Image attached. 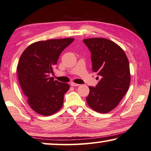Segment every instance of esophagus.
I'll return each mask as SVG.
<instances>
[{
  "instance_id": "1",
  "label": "esophagus",
  "mask_w": 151,
  "mask_h": 151,
  "mask_svg": "<svg viewBox=\"0 0 151 151\" xmlns=\"http://www.w3.org/2000/svg\"><path fill=\"white\" fill-rule=\"evenodd\" d=\"M71 86H80V84H78V83H74V82H71Z\"/></svg>"
}]
</instances>
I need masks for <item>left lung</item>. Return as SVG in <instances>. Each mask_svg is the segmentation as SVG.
Wrapping results in <instances>:
<instances>
[{"label":"left lung","mask_w":151,"mask_h":151,"mask_svg":"<svg viewBox=\"0 0 151 151\" xmlns=\"http://www.w3.org/2000/svg\"><path fill=\"white\" fill-rule=\"evenodd\" d=\"M83 41L91 52L92 70L102 78L96 87L89 86L87 103L96 112L109 113L119 105L128 90L131 80L128 59L124 50L108 39Z\"/></svg>","instance_id":"1"}]
</instances>
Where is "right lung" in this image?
<instances>
[{
    "label": "right lung",
    "mask_w": 151,
    "mask_h": 151,
    "mask_svg": "<svg viewBox=\"0 0 151 151\" xmlns=\"http://www.w3.org/2000/svg\"><path fill=\"white\" fill-rule=\"evenodd\" d=\"M73 38L38 41L29 45L21 55L17 67L18 80L30 107L38 114L48 116L63 105L67 83L54 80L53 73L59 57Z\"/></svg>",
    "instance_id": "obj_1"
}]
</instances>
